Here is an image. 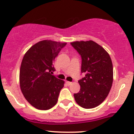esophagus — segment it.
I'll return each mask as SVG.
<instances>
[{"mask_svg":"<svg viewBox=\"0 0 134 134\" xmlns=\"http://www.w3.org/2000/svg\"><path fill=\"white\" fill-rule=\"evenodd\" d=\"M66 83H67V85H71V83H72L71 82H70V81H67V82H66Z\"/></svg>","mask_w":134,"mask_h":134,"instance_id":"34e87169","label":"esophagus"}]
</instances>
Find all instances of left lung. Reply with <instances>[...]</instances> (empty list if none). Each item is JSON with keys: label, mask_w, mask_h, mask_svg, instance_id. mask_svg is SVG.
<instances>
[{"label": "left lung", "mask_w": 134, "mask_h": 134, "mask_svg": "<svg viewBox=\"0 0 134 134\" xmlns=\"http://www.w3.org/2000/svg\"><path fill=\"white\" fill-rule=\"evenodd\" d=\"M81 57L80 91L74 93L76 102L85 109L100 105L109 94L113 83V65L108 52L93 41L71 43Z\"/></svg>", "instance_id": "1"}]
</instances>
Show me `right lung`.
Instances as JSON below:
<instances>
[{"label": "right lung", "instance_id": "add662e5", "mask_svg": "<svg viewBox=\"0 0 134 134\" xmlns=\"http://www.w3.org/2000/svg\"><path fill=\"white\" fill-rule=\"evenodd\" d=\"M67 43L44 40L32 45L25 54L20 69V90L27 102L38 109L47 110L58 101L63 80L53 74V63Z\"/></svg>", "mask_w": 134, "mask_h": 134}]
</instances>
